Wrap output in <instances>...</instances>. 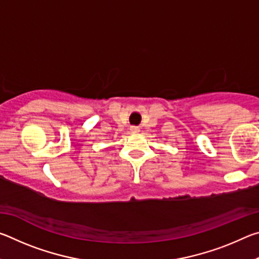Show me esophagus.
I'll use <instances>...</instances> for the list:
<instances>
[{
    "label": "esophagus",
    "instance_id": "34e87169",
    "mask_svg": "<svg viewBox=\"0 0 259 259\" xmlns=\"http://www.w3.org/2000/svg\"><path fill=\"white\" fill-rule=\"evenodd\" d=\"M130 131L133 134H137V133H139V128H138V126H131Z\"/></svg>",
    "mask_w": 259,
    "mask_h": 259
}]
</instances>
